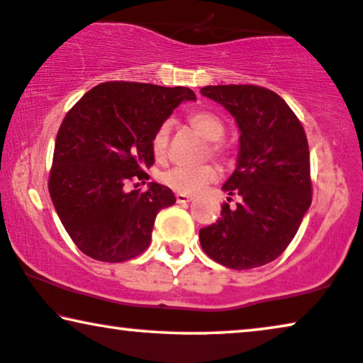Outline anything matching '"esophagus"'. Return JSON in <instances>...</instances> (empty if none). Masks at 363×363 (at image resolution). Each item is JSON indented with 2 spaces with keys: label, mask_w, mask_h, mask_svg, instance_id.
I'll list each match as a JSON object with an SVG mask.
<instances>
[{
  "label": "esophagus",
  "mask_w": 363,
  "mask_h": 363,
  "mask_svg": "<svg viewBox=\"0 0 363 363\" xmlns=\"http://www.w3.org/2000/svg\"><path fill=\"white\" fill-rule=\"evenodd\" d=\"M176 201L179 202V204H186V202H191L192 197L186 196V194H181V192H177L176 194Z\"/></svg>",
  "instance_id": "34e87169"
}]
</instances>
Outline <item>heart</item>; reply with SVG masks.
Returning a JSON list of instances; mask_svg holds the SVG:
<instances>
[{
  "label": "heart",
  "instance_id": "1",
  "mask_svg": "<svg viewBox=\"0 0 363 363\" xmlns=\"http://www.w3.org/2000/svg\"><path fill=\"white\" fill-rule=\"evenodd\" d=\"M189 124L201 134L206 141L211 143V152L217 157H225V147L220 143V139L225 134V125L219 116L212 111H194L189 114ZM169 131L171 125L169 123H162L154 133L151 146L152 152L156 157H162L167 151L169 143ZM162 182L174 191L181 192V194H199L207 184L214 182L219 179V169L211 164L199 167H172L162 174Z\"/></svg>",
  "mask_w": 363,
  "mask_h": 363
}]
</instances>
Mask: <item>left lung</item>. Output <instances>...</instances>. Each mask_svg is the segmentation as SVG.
<instances>
[{
    "mask_svg": "<svg viewBox=\"0 0 363 363\" xmlns=\"http://www.w3.org/2000/svg\"><path fill=\"white\" fill-rule=\"evenodd\" d=\"M202 96L224 106L239 125L238 167L222 186L240 196L199 230L212 260L229 269L260 267L296 238L312 202L311 154L301 121L274 91L254 84L206 86ZM230 201V197H227Z\"/></svg>",
    "mask_w": 363,
    "mask_h": 363,
    "instance_id": "8db88e82",
    "label": "left lung"
}]
</instances>
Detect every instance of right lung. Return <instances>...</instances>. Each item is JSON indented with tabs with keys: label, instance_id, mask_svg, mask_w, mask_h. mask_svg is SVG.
Wrapping results in <instances>:
<instances>
[{
	"label": "right lung",
	"instance_id": "right-lung-1",
	"mask_svg": "<svg viewBox=\"0 0 363 363\" xmlns=\"http://www.w3.org/2000/svg\"><path fill=\"white\" fill-rule=\"evenodd\" d=\"M189 88L109 81L94 86L67 111L56 136L50 172L51 201L81 252L101 262H124L149 247L154 219L176 202L167 186L125 191L149 179L152 136Z\"/></svg>",
	"mask_w": 363,
	"mask_h": 363
}]
</instances>
